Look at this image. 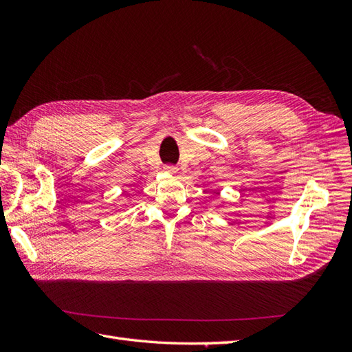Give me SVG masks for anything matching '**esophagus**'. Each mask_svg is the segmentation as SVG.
Listing matches in <instances>:
<instances>
[{
    "label": "esophagus",
    "instance_id": "1",
    "mask_svg": "<svg viewBox=\"0 0 352 352\" xmlns=\"http://www.w3.org/2000/svg\"><path fill=\"white\" fill-rule=\"evenodd\" d=\"M164 172H166V174H170V175H175L177 172H178V168H175V166H164Z\"/></svg>",
    "mask_w": 352,
    "mask_h": 352
}]
</instances>
